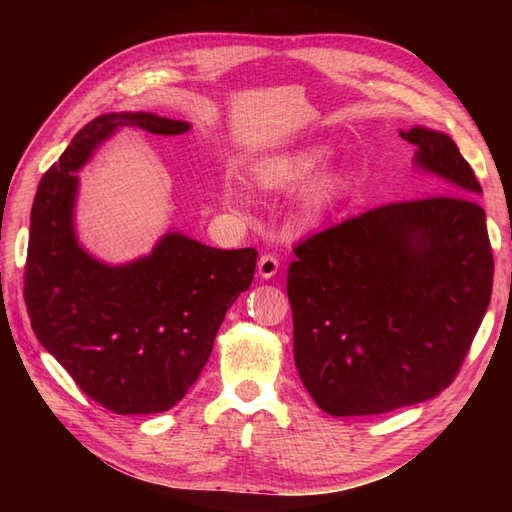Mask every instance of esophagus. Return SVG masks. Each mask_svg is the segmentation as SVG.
I'll use <instances>...</instances> for the list:
<instances>
[{
    "label": "esophagus",
    "mask_w": 512,
    "mask_h": 512,
    "mask_svg": "<svg viewBox=\"0 0 512 512\" xmlns=\"http://www.w3.org/2000/svg\"><path fill=\"white\" fill-rule=\"evenodd\" d=\"M277 271H280V258L275 254H262L258 260V275L265 277V280H271Z\"/></svg>",
    "instance_id": "obj_1"
}]
</instances>
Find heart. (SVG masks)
I'll list each match as a JSON object with an SVG mask.
<instances>
[{"instance_id": "heart-1", "label": "heart", "mask_w": 512, "mask_h": 512, "mask_svg": "<svg viewBox=\"0 0 512 512\" xmlns=\"http://www.w3.org/2000/svg\"><path fill=\"white\" fill-rule=\"evenodd\" d=\"M327 151L324 149H305L294 153H282V156H273L260 160L252 168V179L262 190L277 192V190H292L297 185L307 183L318 175V170L327 162ZM339 177L335 175H322L314 179L299 196L297 205V218L301 224H314L322 211L327 209L335 196L339 194ZM224 203L232 209H245L247 196L239 185H226L224 190Z\"/></svg>"}]
</instances>
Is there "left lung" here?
<instances>
[{"instance_id":"8db88e82","label":"left lung","mask_w":512,"mask_h":512,"mask_svg":"<svg viewBox=\"0 0 512 512\" xmlns=\"http://www.w3.org/2000/svg\"><path fill=\"white\" fill-rule=\"evenodd\" d=\"M399 136L442 194L369 209L301 241L288 267L294 363L320 410L384 414L440 395L485 318L483 194L451 136Z\"/></svg>"}]
</instances>
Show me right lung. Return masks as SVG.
Wrapping results in <instances>:
<instances>
[{
	"mask_svg": "<svg viewBox=\"0 0 512 512\" xmlns=\"http://www.w3.org/2000/svg\"><path fill=\"white\" fill-rule=\"evenodd\" d=\"M121 128L173 136L190 123L108 113L72 138L38 185L23 294L38 342L87 397L115 414H158L200 376L228 307L254 280L258 252L215 250L168 232L128 265L89 256L74 232L76 170Z\"/></svg>",
	"mask_w": 512,
	"mask_h": 512,
	"instance_id": "right-lung-1",
	"label": "right lung"
}]
</instances>
